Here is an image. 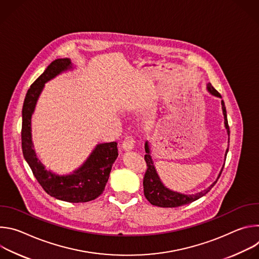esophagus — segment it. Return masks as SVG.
<instances>
[{
    "mask_svg": "<svg viewBox=\"0 0 259 259\" xmlns=\"http://www.w3.org/2000/svg\"><path fill=\"white\" fill-rule=\"evenodd\" d=\"M134 139L132 136H128L122 143V147L125 152H131L134 147Z\"/></svg>",
    "mask_w": 259,
    "mask_h": 259,
    "instance_id": "esophagus-1",
    "label": "esophagus"
}]
</instances>
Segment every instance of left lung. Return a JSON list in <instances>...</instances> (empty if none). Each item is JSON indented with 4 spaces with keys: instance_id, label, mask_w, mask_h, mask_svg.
Instances as JSON below:
<instances>
[{
    "instance_id": "8db88e82",
    "label": "left lung",
    "mask_w": 259,
    "mask_h": 259,
    "mask_svg": "<svg viewBox=\"0 0 259 259\" xmlns=\"http://www.w3.org/2000/svg\"><path fill=\"white\" fill-rule=\"evenodd\" d=\"M207 90L211 95L221 98V95L213 88V86L210 83L207 85ZM221 108H223V114H224V118H225V127H226L227 133L229 135V143H230V127L228 124L227 109H226L224 100H221ZM144 150L146 153V155L144 156V160L146 162L147 169H146V172H145L144 178H143V192H144V196L147 199V201H149L152 205L158 206V207H163V208L179 207L182 205L190 204V203L202 198L214 187V184L217 182V180L220 177V174H221V172H223L224 167H225V163H224V166H223V168H221L216 180L211 184L209 188H207L206 190H203L199 193L193 194V195H186V194H181L178 192L171 191L164 186V183L161 181L160 176H159V174L156 170V167L154 165L149 141L145 142ZM228 152H229V149H227V152H226L225 162H226Z\"/></svg>"
}]
</instances>
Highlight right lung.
<instances>
[{"mask_svg":"<svg viewBox=\"0 0 259 259\" xmlns=\"http://www.w3.org/2000/svg\"><path fill=\"white\" fill-rule=\"evenodd\" d=\"M68 69H72L69 58L55 59L27 90L22 106V153L34 177L48 195L64 202L85 203L96 199L104 191L112 166L118 158V143L97 144L83 165L70 174L59 175L47 170L41 163L31 140V116L45 84Z\"/></svg>","mask_w":259,"mask_h":259,"instance_id":"add662e5","label":"right lung"}]
</instances>
